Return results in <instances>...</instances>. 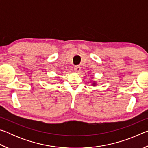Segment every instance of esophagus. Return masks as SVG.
<instances>
[{"instance_id": "esophagus-1", "label": "esophagus", "mask_w": 148, "mask_h": 148, "mask_svg": "<svg viewBox=\"0 0 148 148\" xmlns=\"http://www.w3.org/2000/svg\"><path fill=\"white\" fill-rule=\"evenodd\" d=\"M74 72H79V71H81V67H80L79 66H74Z\"/></svg>"}]
</instances>
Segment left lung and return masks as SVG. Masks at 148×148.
<instances>
[{"mask_svg":"<svg viewBox=\"0 0 148 148\" xmlns=\"http://www.w3.org/2000/svg\"><path fill=\"white\" fill-rule=\"evenodd\" d=\"M92 86H97V83H96V82H95V81H93V82H92Z\"/></svg>","mask_w":148,"mask_h":148,"instance_id":"1","label":"left lung"}]
</instances>
